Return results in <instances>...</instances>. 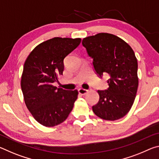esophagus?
<instances>
[{
  "mask_svg": "<svg viewBox=\"0 0 159 159\" xmlns=\"http://www.w3.org/2000/svg\"><path fill=\"white\" fill-rule=\"evenodd\" d=\"M78 91H79V93L80 94V95H85L86 93H88V90H85V89H83V88H79V90H78Z\"/></svg>",
  "mask_w": 159,
  "mask_h": 159,
  "instance_id": "1",
  "label": "esophagus"
}]
</instances>
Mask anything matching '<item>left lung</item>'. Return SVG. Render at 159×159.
<instances>
[{
    "instance_id": "obj_1",
    "label": "left lung",
    "mask_w": 159,
    "mask_h": 159,
    "mask_svg": "<svg viewBox=\"0 0 159 159\" xmlns=\"http://www.w3.org/2000/svg\"><path fill=\"white\" fill-rule=\"evenodd\" d=\"M93 59L95 73L108 74L107 90H98L99 99L93 107L98 117L107 120L123 118L130 111L138 88V60L127 43L115 35L99 33L82 41Z\"/></svg>"
}]
</instances>
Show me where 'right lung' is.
<instances>
[{
    "instance_id": "obj_1",
    "label": "right lung",
    "mask_w": 159,
    "mask_h": 159,
    "mask_svg": "<svg viewBox=\"0 0 159 159\" xmlns=\"http://www.w3.org/2000/svg\"><path fill=\"white\" fill-rule=\"evenodd\" d=\"M80 39L55 37L34 48L24 65L21 88L29 111L41 125L60 124L72 111L77 90H66L52 85L62 75L64 60L80 43Z\"/></svg>"
}]
</instances>
